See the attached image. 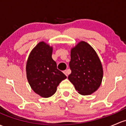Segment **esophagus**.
<instances>
[{"mask_svg":"<svg viewBox=\"0 0 126 126\" xmlns=\"http://www.w3.org/2000/svg\"><path fill=\"white\" fill-rule=\"evenodd\" d=\"M63 72H64V74L67 77L68 76L69 74L71 73V71H70L69 69H67V70H65V71H63Z\"/></svg>","mask_w":126,"mask_h":126,"instance_id":"1","label":"esophagus"}]
</instances>
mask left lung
<instances>
[{
    "label": "left lung",
    "instance_id": "obj_1",
    "mask_svg": "<svg viewBox=\"0 0 126 126\" xmlns=\"http://www.w3.org/2000/svg\"><path fill=\"white\" fill-rule=\"evenodd\" d=\"M69 67L68 79L80 94H92L100 87L103 77L101 61L86 42L81 41L72 48Z\"/></svg>",
    "mask_w": 126,
    "mask_h": 126
}]
</instances>
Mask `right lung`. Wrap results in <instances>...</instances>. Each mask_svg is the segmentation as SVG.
<instances>
[{
  "instance_id": "right-lung-1",
  "label": "right lung",
  "mask_w": 126,
  "mask_h": 126,
  "mask_svg": "<svg viewBox=\"0 0 126 126\" xmlns=\"http://www.w3.org/2000/svg\"><path fill=\"white\" fill-rule=\"evenodd\" d=\"M52 53V46L41 42L32 50L26 63L29 84L35 93L43 98L54 95L60 83L66 79L57 67Z\"/></svg>"
}]
</instances>
